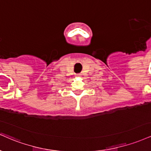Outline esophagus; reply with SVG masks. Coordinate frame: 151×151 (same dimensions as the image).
<instances>
[{
	"instance_id": "34e87169",
	"label": "esophagus",
	"mask_w": 151,
	"mask_h": 151,
	"mask_svg": "<svg viewBox=\"0 0 151 151\" xmlns=\"http://www.w3.org/2000/svg\"><path fill=\"white\" fill-rule=\"evenodd\" d=\"M81 74H76V77H81Z\"/></svg>"
}]
</instances>
